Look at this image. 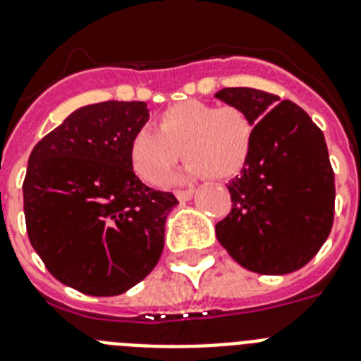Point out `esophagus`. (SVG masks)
Returning a JSON list of instances; mask_svg holds the SVG:
<instances>
[{
  "mask_svg": "<svg viewBox=\"0 0 361 361\" xmlns=\"http://www.w3.org/2000/svg\"><path fill=\"white\" fill-rule=\"evenodd\" d=\"M192 196H195V190H178L176 192V198L180 200V202H189Z\"/></svg>",
  "mask_w": 361,
  "mask_h": 361,
  "instance_id": "34e87169",
  "label": "esophagus"
}]
</instances>
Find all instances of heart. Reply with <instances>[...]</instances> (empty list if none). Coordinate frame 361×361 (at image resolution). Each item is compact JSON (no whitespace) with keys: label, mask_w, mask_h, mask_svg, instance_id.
Here are the masks:
<instances>
[{"label":"heart","mask_w":361,"mask_h":361,"mask_svg":"<svg viewBox=\"0 0 361 361\" xmlns=\"http://www.w3.org/2000/svg\"><path fill=\"white\" fill-rule=\"evenodd\" d=\"M157 128H139L128 147L135 174L150 185H161L180 161L181 150L189 163L178 181L204 176L229 180L247 165L255 141V124L242 108L195 99L163 110Z\"/></svg>","instance_id":"obj_1"}]
</instances>
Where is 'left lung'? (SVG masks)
Here are the masks:
<instances>
[{"label": "left lung", "instance_id": "left-lung-1", "mask_svg": "<svg viewBox=\"0 0 361 361\" xmlns=\"http://www.w3.org/2000/svg\"><path fill=\"white\" fill-rule=\"evenodd\" d=\"M216 99L255 124L250 161L229 181L233 209L218 242L242 268L284 275L302 268L334 222V172L323 132L292 101L253 87H224Z\"/></svg>", "mask_w": 361, "mask_h": 361}]
</instances>
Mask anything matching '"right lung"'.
I'll return each instance as SVG.
<instances>
[{
  "label": "right lung",
  "mask_w": 361,
  "mask_h": 361,
  "mask_svg": "<svg viewBox=\"0 0 361 361\" xmlns=\"http://www.w3.org/2000/svg\"><path fill=\"white\" fill-rule=\"evenodd\" d=\"M148 117L141 101L82 106L29 156L23 211L31 246L54 279L87 295L124 293L161 257L178 200L145 185L128 156Z\"/></svg>",
  "instance_id": "obj_1"
}]
</instances>
